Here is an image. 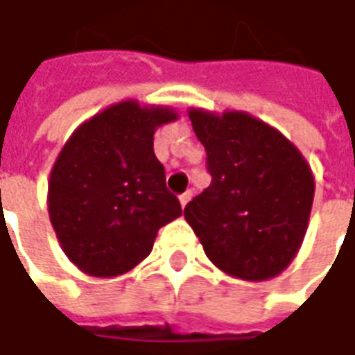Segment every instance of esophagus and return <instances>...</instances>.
<instances>
[{
  "label": "esophagus",
  "mask_w": 355,
  "mask_h": 355,
  "mask_svg": "<svg viewBox=\"0 0 355 355\" xmlns=\"http://www.w3.org/2000/svg\"><path fill=\"white\" fill-rule=\"evenodd\" d=\"M191 196H193L191 191H185V193H182V196H180V203H182V207H185V205L191 201Z\"/></svg>",
  "instance_id": "esophagus-1"
}]
</instances>
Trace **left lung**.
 I'll return each mask as SVG.
<instances>
[{"label": "left lung", "instance_id": "obj_1", "mask_svg": "<svg viewBox=\"0 0 355 355\" xmlns=\"http://www.w3.org/2000/svg\"><path fill=\"white\" fill-rule=\"evenodd\" d=\"M211 185L184 209L207 259L235 279L268 280L291 265L308 229L314 175L306 157L241 110L189 108Z\"/></svg>", "mask_w": 355, "mask_h": 355}]
</instances>
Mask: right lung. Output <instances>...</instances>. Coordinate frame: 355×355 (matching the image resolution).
Here are the masks:
<instances>
[{
    "label": "right lung",
    "instance_id": "add662e5",
    "mask_svg": "<svg viewBox=\"0 0 355 355\" xmlns=\"http://www.w3.org/2000/svg\"><path fill=\"white\" fill-rule=\"evenodd\" d=\"M170 106L122 101L83 122L49 180V219L69 261L89 277L126 275L152 252L159 227L182 215L154 154Z\"/></svg>",
    "mask_w": 355,
    "mask_h": 355
}]
</instances>
